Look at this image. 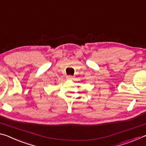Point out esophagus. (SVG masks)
I'll list each match as a JSON object with an SVG mask.
<instances>
[{
  "label": "esophagus",
  "mask_w": 146,
  "mask_h": 146,
  "mask_svg": "<svg viewBox=\"0 0 146 146\" xmlns=\"http://www.w3.org/2000/svg\"><path fill=\"white\" fill-rule=\"evenodd\" d=\"M66 78H67L68 80H73V76L71 75H68L67 76H66Z\"/></svg>",
  "instance_id": "1"
}]
</instances>
